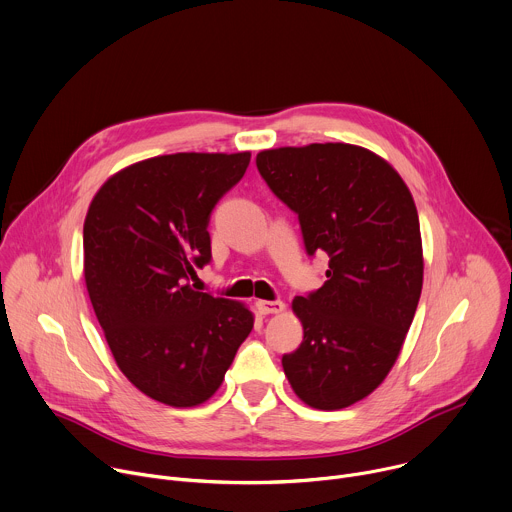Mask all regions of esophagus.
I'll return each mask as SVG.
<instances>
[{
  "mask_svg": "<svg viewBox=\"0 0 512 512\" xmlns=\"http://www.w3.org/2000/svg\"><path fill=\"white\" fill-rule=\"evenodd\" d=\"M257 309H259V313H263V315L281 313V311L285 309V303H283V301H257Z\"/></svg>",
  "mask_w": 512,
  "mask_h": 512,
  "instance_id": "obj_1",
  "label": "esophagus"
}]
</instances>
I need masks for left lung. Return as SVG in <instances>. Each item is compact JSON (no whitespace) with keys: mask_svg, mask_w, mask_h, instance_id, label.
I'll return each instance as SVG.
<instances>
[{"mask_svg":"<svg viewBox=\"0 0 512 512\" xmlns=\"http://www.w3.org/2000/svg\"><path fill=\"white\" fill-rule=\"evenodd\" d=\"M257 168L297 213L307 255L329 257L327 281L293 299L303 342L281 358L283 372L307 406L348 408L384 382L418 307L414 199L384 158L344 142L261 150Z\"/></svg>","mask_w":512,"mask_h":512,"instance_id":"8db88e82","label":"left lung"}]
</instances>
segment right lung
<instances>
[{
	"mask_svg": "<svg viewBox=\"0 0 512 512\" xmlns=\"http://www.w3.org/2000/svg\"><path fill=\"white\" fill-rule=\"evenodd\" d=\"M251 152H177L122 168L90 203L84 279L120 372L148 398L191 408L223 384L253 313L187 281L211 261L215 205Z\"/></svg>",
	"mask_w": 512,
	"mask_h": 512,
	"instance_id": "right-lung-1",
	"label": "right lung"
}]
</instances>
